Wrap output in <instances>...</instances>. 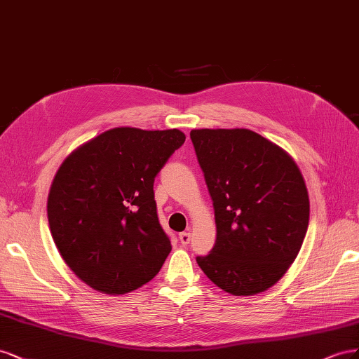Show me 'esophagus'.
I'll return each mask as SVG.
<instances>
[{
  "mask_svg": "<svg viewBox=\"0 0 359 359\" xmlns=\"http://www.w3.org/2000/svg\"><path fill=\"white\" fill-rule=\"evenodd\" d=\"M179 239H180L182 245H188L191 242V233L189 231H182L179 234Z\"/></svg>",
  "mask_w": 359,
  "mask_h": 359,
  "instance_id": "34e87169",
  "label": "esophagus"
}]
</instances>
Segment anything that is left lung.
Here are the masks:
<instances>
[{
  "mask_svg": "<svg viewBox=\"0 0 359 359\" xmlns=\"http://www.w3.org/2000/svg\"><path fill=\"white\" fill-rule=\"evenodd\" d=\"M215 209L217 241L197 257L208 278L234 296L281 280L309 229L310 200L293 158L250 129H192Z\"/></svg>",
  "mask_w": 359,
  "mask_h": 359,
  "instance_id": "left-lung-1",
  "label": "left lung"
}]
</instances>
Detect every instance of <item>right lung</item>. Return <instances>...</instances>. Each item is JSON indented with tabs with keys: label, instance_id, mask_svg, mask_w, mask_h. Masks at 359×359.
<instances>
[{
	"label": "right lung",
	"instance_id": "add662e5",
	"mask_svg": "<svg viewBox=\"0 0 359 359\" xmlns=\"http://www.w3.org/2000/svg\"><path fill=\"white\" fill-rule=\"evenodd\" d=\"M185 138L179 129L114 128L60 165L48 196L50 234L91 289L125 294L161 271L171 242L158 219L153 182Z\"/></svg>",
	"mask_w": 359,
	"mask_h": 359
}]
</instances>
